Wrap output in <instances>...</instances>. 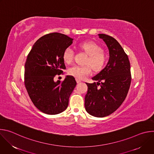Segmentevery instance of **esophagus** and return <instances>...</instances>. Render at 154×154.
Returning <instances> with one entry per match:
<instances>
[{
    "label": "esophagus",
    "mask_w": 154,
    "mask_h": 154,
    "mask_svg": "<svg viewBox=\"0 0 154 154\" xmlns=\"http://www.w3.org/2000/svg\"><path fill=\"white\" fill-rule=\"evenodd\" d=\"M76 82H77V83H80L82 81H81L80 79H76Z\"/></svg>",
    "instance_id": "esophagus-1"
}]
</instances>
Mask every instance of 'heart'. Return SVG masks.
<instances>
[{
	"mask_svg": "<svg viewBox=\"0 0 154 154\" xmlns=\"http://www.w3.org/2000/svg\"><path fill=\"white\" fill-rule=\"evenodd\" d=\"M77 48L83 52L88 57L83 66H74L68 69V74L76 79H82L90 75L92 70L96 73L101 71L106 63L107 56L103 52L102 47L97 43L89 41L79 43ZM63 60L67 64H71L74 58V52L71 48L66 49L63 53Z\"/></svg>",
	"mask_w": 154,
	"mask_h": 154,
	"instance_id": "b5f03b06",
	"label": "heart"
}]
</instances>
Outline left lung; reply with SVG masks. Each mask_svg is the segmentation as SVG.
<instances>
[{"label": "left lung", "mask_w": 154, "mask_h": 154, "mask_svg": "<svg viewBox=\"0 0 154 154\" xmlns=\"http://www.w3.org/2000/svg\"><path fill=\"white\" fill-rule=\"evenodd\" d=\"M98 35L108 47L109 58L105 68L92 78L97 82L86 83L85 107L90 115L103 118L115 112L124 101L131 77L128 56L119 43L110 36Z\"/></svg>", "instance_id": "1"}]
</instances>
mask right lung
Instances as JSON below:
<instances>
[{
	"mask_svg": "<svg viewBox=\"0 0 154 154\" xmlns=\"http://www.w3.org/2000/svg\"><path fill=\"white\" fill-rule=\"evenodd\" d=\"M72 41L62 33H49L36 41L27 55L24 84L33 103L44 113L59 114L68 106L77 82L71 75L62 82H55L54 77L65 69L63 53Z\"/></svg>",
	"mask_w": 154,
	"mask_h": 154,
	"instance_id": "add662e5",
	"label": "right lung"
}]
</instances>
